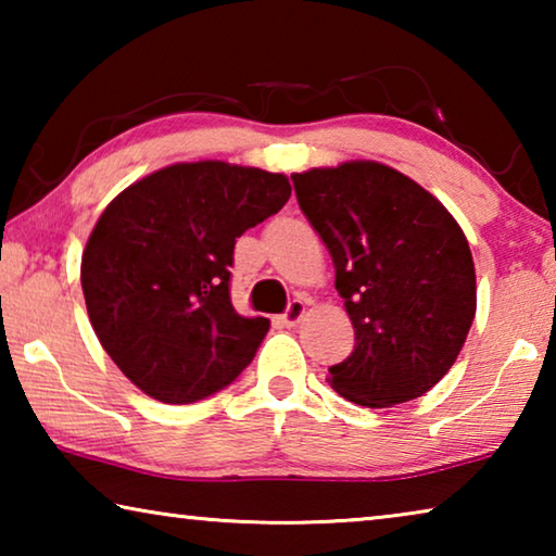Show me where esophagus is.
<instances>
[{
    "mask_svg": "<svg viewBox=\"0 0 556 556\" xmlns=\"http://www.w3.org/2000/svg\"><path fill=\"white\" fill-rule=\"evenodd\" d=\"M304 316H306V304H304V301L294 299V301H291V304H289L287 312L279 316V324H281V326H287V328H291V326H296Z\"/></svg>",
    "mask_w": 556,
    "mask_h": 556,
    "instance_id": "34e87169",
    "label": "esophagus"
}]
</instances>
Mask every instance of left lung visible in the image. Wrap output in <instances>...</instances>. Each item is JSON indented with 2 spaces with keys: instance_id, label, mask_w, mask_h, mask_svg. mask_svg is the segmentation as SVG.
<instances>
[{
  "instance_id": "obj_1",
  "label": "left lung",
  "mask_w": 556,
  "mask_h": 556,
  "mask_svg": "<svg viewBox=\"0 0 556 556\" xmlns=\"http://www.w3.org/2000/svg\"><path fill=\"white\" fill-rule=\"evenodd\" d=\"M301 213L331 252L355 348L328 368L348 402L382 409L429 392L476 316V267L460 225L397 168L345 162L291 174Z\"/></svg>"
}]
</instances>
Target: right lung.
Listing matches in <instances>:
<instances>
[{"instance_id":"right-lung-1","label":"right lung","mask_w":556,"mask_h":556,"mask_svg":"<svg viewBox=\"0 0 556 556\" xmlns=\"http://www.w3.org/2000/svg\"><path fill=\"white\" fill-rule=\"evenodd\" d=\"M289 195L285 174L181 162L110 201L83 250L80 285L92 331L131 384L188 404L248 368L269 321L230 304L235 240Z\"/></svg>"}]
</instances>
